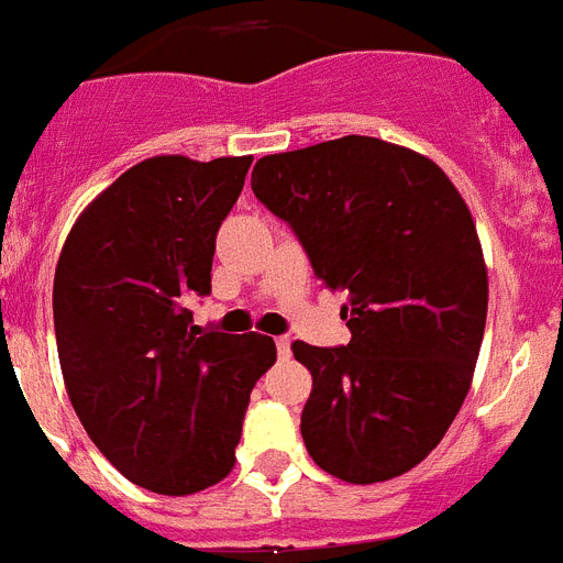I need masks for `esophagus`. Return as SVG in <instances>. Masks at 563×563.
<instances>
[{
    "label": "esophagus",
    "instance_id": "34e87169",
    "mask_svg": "<svg viewBox=\"0 0 563 563\" xmlns=\"http://www.w3.org/2000/svg\"><path fill=\"white\" fill-rule=\"evenodd\" d=\"M276 350H278V358H290V339H287V335H278Z\"/></svg>",
    "mask_w": 563,
    "mask_h": 563
}]
</instances>
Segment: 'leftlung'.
Returning a JSON list of instances; mask_svg holds the SVG:
<instances>
[{"label":"left lung","mask_w":563,"mask_h":563,"mask_svg":"<svg viewBox=\"0 0 563 563\" xmlns=\"http://www.w3.org/2000/svg\"><path fill=\"white\" fill-rule=\"evenodd\" d=\"M250 185L347 296L344 347L292 341L313 376L307 453L350 484L407 473L459 416L482 350L487 267L467 205L435 162L373 136L264 156Z\"/></svg>","instance_id":"8db88e82"}]
</instances>
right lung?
<instances>
[{"mask_svg": "<svg viewBox=\"0 0 563 563\" xmlns=\"http://www.w3.org/2000/svg\"><path fill=\"white\" fill-rule=\"evenodd\" d=\"M250 156L144 158L79 216L53 278L67 396L99 453L139 487L190 496L233 470L271 335L194 324L216 233Z\"/></svg>", "mask_w": 563, "mask_h": 563, "instance_id": "right-lung-1", "label": "right lung"}]
</instances>
